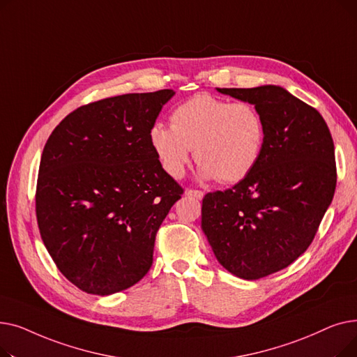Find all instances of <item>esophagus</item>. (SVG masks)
<instances>
[{
    "instance_id": "34e87169",
    "label": "esophagus",
    "mask_w": 357,
    "mask_h": 357,
    "mask_svg": "<svg viewBox=\"0 0 357 357\" xmlns=\"http://www.w3.org/2000/svg\"><path fill=\"white\" fill-rule=\"evenodd\" d=\"M186 195L188 197H194L197 199H202L204 198V192L202 191H198V190H188L186 191Z\"/></svg>"
}]
</instances>
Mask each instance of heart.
Wrapping results in <instances>:
<instances>
[{"label":"heart","instance_id":"b5f03b06","mask_svg":"<svg viewBox=\"0 0 357 357\" xmlns=\"http://www.w3.org/2000/svg\"><path fill=\"white\" fill-rule=\"evenodd\" d=\"M265 137V121L255 105L208 93L178 105L171 126L156 123L150 128V143L169 175L181 178L195 149L199 175L224 183L238 182L253 171Z\"/></svg>","mask_w":357,"mask_h":357}]
</instances>
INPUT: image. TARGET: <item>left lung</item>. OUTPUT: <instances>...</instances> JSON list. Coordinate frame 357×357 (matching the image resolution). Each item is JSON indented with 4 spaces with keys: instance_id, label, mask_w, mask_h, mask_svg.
<instances>
[{
    "instance_id": "1",
    "label": "left lung",
    "mask_w": 357,
    "mask_h": 357,
    "mask_svg": "<svg viewBox=\"0 0 357 357\" xmlns=\"http://www.w3.org/2000/svg\"><path fill=\"white\" fill-rule=\"evenodd\" d=\"M217 91L255 105L266 137L245 179L204 197L201 229L224 269L259 279L289 266L311 245L334 197V143L320 112L282 86Z\"/></svg>"
}]
</instances>
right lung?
<instances>
[{
  "instance_id": "obj_1",
  "label": "right lung",
  "mask_w": 357,
  "mask_h": 357,
  "mask_svg": "<svg viewBox=\"0 0 357 357\" xmlns=\"http://www.w3.org/2000/svg\"><path fill=\"white\" fill-rule=\"evenodd\" d=\"M174 96L126 93L79 107L47 139L37 224L56 266L88 294L124 291L152 266L156 233L182 194L150 143Z\"/></svg>"
}]
</instances>
